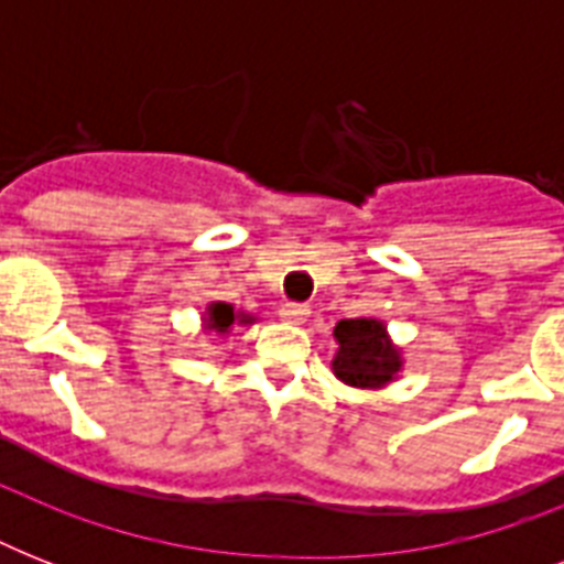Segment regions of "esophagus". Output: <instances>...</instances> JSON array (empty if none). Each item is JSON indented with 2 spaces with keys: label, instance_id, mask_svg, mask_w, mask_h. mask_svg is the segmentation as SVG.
Here are the masks:
<instances>
[{
  "label": "esophagus",
  "instance_id": "1",
  "mask_svg": "<svg viewBox=\"0 0 564 564\" xmlns=\"http://www.w3.org/2000/svg\"><path fill=\"white\" fill-rule=\"evenodd\" d=\"M310 316L307 304H295V301H286L281 304V318L283 322H290V325H304Z\"/></svg>",
  "mask_w": 564,
  "mask_h": 564
}]
</instances>
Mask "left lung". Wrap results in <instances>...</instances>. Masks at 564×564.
Segmentation results:
<instances>
[{
    "instance_id": "8db88e82",
    "label": "left lung",
    "mask_w": 564,
    "mask_h": 564,
    "mask_svg": "<svg viewBox=\"0 0 564 564\" xmlns=\"http://www.w3.org/2000/svg\"><path fill=\"white\" fill-rule=\"evenodd\" d=\"M334 375L354 389H383L398 377L403 360L380 318H343L336 322Z\"/></svg>"
}]
</instances>
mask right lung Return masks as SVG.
<instances>
[{"label":"right lung","mask_w":564,"mask_h":564,"mask_svg":"<svg viewBox=\"0 0 564 564\" xmlns=\"http://www.w3.org/2000/svg\"><path fill=\"white\" fill-rule=\"evenodd\" d=\"M257 316L246 313V310H234V304H225V301H210L202 316V327L207 334L228 336L234 330V325H254Z\"/></svg>","instance_id":"obj_1"}]
</instances>
